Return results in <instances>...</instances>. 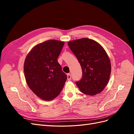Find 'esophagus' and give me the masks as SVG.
Wrapping results in <instances>:
<instances>
[{"mask_svg":"<svg viewBox=\"0 0 134 134\" xmlns=\"http://www.w3.org/2000/svg\"><path fill=\"white\" fill-rule=\"evenodd\" d=\"M71 75L70 74H67V79L68 80H71Z\"/></svg>","mask_w":134,"mask_h":134,"instance_id":"34e87169","label":"esophagus"}]
</instances>
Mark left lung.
Here are the masks:
<instances>
[{"mask_svg":"<svg viewBox=\"0 0 134 134\" xmlns=\"http://www.w3.org/2000/svg\"><path fill=\"white\" fill-rule=\"evenodd\" d=\"M78 60L83 75L76 85L85 94L94 96L102 92L111 75L110 60L106 51L98 42L88 38L68 43Z\"/></svg>","mask_w":134,"mask_h":134,"instance_id":"obj_1","label":"left lung"}]
</instances>
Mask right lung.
Instances as JSON below:
<instances>
[{
    "mask_svg": "<svg viewBox=\"0 0 134 134\" xmlns=\"http://www.w3.org/2000/svg\"><path fill=\"white\" fill-rule=\"evenodd\" d=\"M64 43L47 40L35 46L26 58L24 72L27 84L43 100L49 101L59 96L67 79L58 62Z\"/></svg>",
    "mask_w": 134,
    "mask_h": 134,
    "instance_id": "obj_1",
    "label": "right lung"
}]
</instances>
